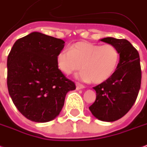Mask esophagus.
I'll return each mask as SVG.
<instances>
[{"label": "esophagus", "instance_id": "esophagus-1", "mask_svg": "<svg viewBox=\"0 0 147 147\" xmlns=\"http://www.w3.org/2000/svg\"><path fill=\"white\" fill-rule=\"evenodd\" d=\"M76 90H82V89H84L85 86H83L82 84H81V83H79V82H76Z\"/></svg>", "mask_w": 147, "mask_h": 147}]
</instances>
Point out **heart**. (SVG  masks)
Listing matches in <instances>:
<instances>
[{
	"instance_id": "obj_1",
	"label": "heart",
	"mask_w": 147,
	"mask_h": 147,
	"mask_svg": "<svg viewBox=\"0 0 147 147\" xmlns=\"http://www.w3.org/2000/svg\"><path fill=\"white\" fill-rule=\"evenodd\" d=\"M120 60L118 48L112 44L99 45L89 42H78L57 54V68L65 75L81 69L77 77L95 84L106 82L115 74Z\"/></svg>"
}]
</instances>
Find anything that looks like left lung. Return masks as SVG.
I'll return each mask as SVG.
<instances>
[{"label":"left lung","mask_w":147,"mask_h":147,"mask_svg":"<svg viewBox=\"0 0 147 147\" xmlns=\"http://www.w3.org/2000/svg\"><path fill=\"white\" fill-rule=\"evenodd\" d=\"M100 40L116 47L120 60L112 76L93 87L96 97L89 109L96 118L111 122L126 115L137 98L142 78L140 54L128 40L113 37Z\"/></svg>","instance_id":"left-lung-1"}]
</instances>
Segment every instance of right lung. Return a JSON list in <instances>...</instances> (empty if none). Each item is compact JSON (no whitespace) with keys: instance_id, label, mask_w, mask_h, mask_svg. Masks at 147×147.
Returning <instances> with one entry per match:
<instances>
[{"instance_id":"obj_1","label":"right lung","mask_w":147,"mask_h":147,"mask_svg":"<svg viewBox=\"0 0 147 147\" xmlns=\"http://www.w3.org/2000/svg\"><path fill=\"white\" fill-rule=\"evenodd\" d=\"M64 40L33 32L18 39L7 57L8 93L22 115L35 122H47L59 115L65 96L76 85L56 62Z\"/></svg>"}]
</instances>
